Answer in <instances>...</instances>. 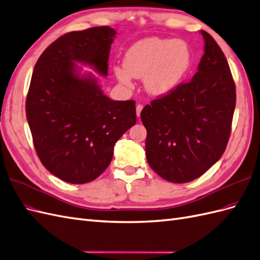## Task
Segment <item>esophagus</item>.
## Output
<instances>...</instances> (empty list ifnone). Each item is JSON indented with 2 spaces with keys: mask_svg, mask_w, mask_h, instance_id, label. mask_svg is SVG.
<instances>
[{
  "mask_svg": "<svg viewBox=\"0 0 260 260\" xmlns=\"http://www.w3.org/2000/svg\"><path fill=\"white\" fill-rule=\"evenodd\" d=\"M142 109H143V105H141V104L137 105V116H138V117H140V114H141Z\"/></svg>",
  "mask_w": 260,
  "mask_h": 260,
  "instance_id": "34e87169",
  "label": "esophagus"
}]
</instances>
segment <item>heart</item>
Instances as JSON below:
<instances>
[{"label":"heart","instance_id":"heart-1","mask_svg":"<svg viewBox=\"0 0 260 260\" xmlns=\"http://www.w3.org/2000/svg\"><path fill=\"white\" fill-rule=\"evenodd\" d=\"M190 63V49L184 41L151 37L133 44L124 54V69L116 67L114 72L124 85H131V76L143 79L146 93L163 96L178 85Z\"/></svg>","mask_w":260,"mask_h":260}]
</instances>
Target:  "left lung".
Instances as JSON below:
<instances>
[{
    "label": "left lung",
    "mask_w": 260,
    "mask_h": 260,
    "mask_svg": "<svg viewBox=\"0 0 260 260\" xmlns=\"http://www.w3.org/2000/svg\"><path fill=\"white\" fill-rule=\"evenodd\" d=\"M205 54L193 78L141 111L147 163L160 177L182 184L205 174L226 149L236 104L228 60L201 30Z\"/></svg>",
    "instance_id": "obj_1"
}]
</instances>
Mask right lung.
Returning <instances> with one entry per match:
<instances>
[{
  "label": "right lung",
  "instance_id": "1",
  "mask_svg": "<svg viewBox=\"0 0 260 260\" xmlns=\"http://www.w3.org/2000/svg\"><path fill=\"white\" fill-rule=\"evenodd\" d=\"M117 31L108 26L64 34L41 53L26 98V117L40 162L70 184H86L106 170L114 145L137 122L135 101H113L93 74H108Z\"/></svg>",
  "mask_w": 260,
  "mask_h": 260
}]
</instances>
